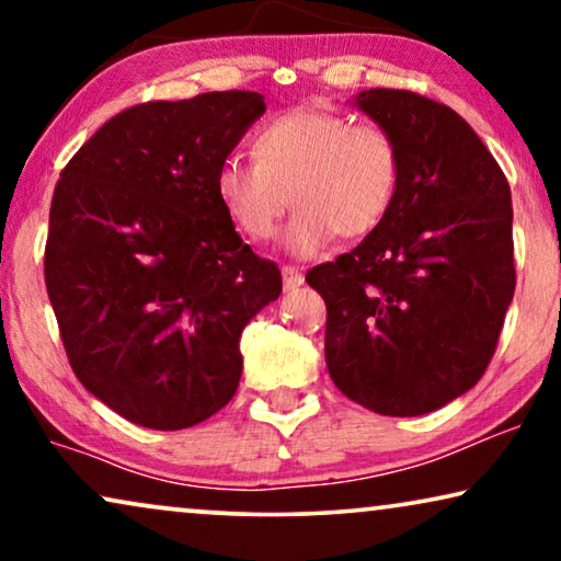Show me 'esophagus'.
<instances>
[{
	"label": "esophagus",
	"mask_w": 561,
	"mask_h": 561,
	"mask_svg": "<svg viewBox=\"0 0 561 561\" xmlns=\"http://www.w3.org/2000/svg\"><path fill=\"white\" fill-rule=\"evenodd\" d=\"M280 275H283V288L286 290H296L304 283V273L294 265H283Z\"/></svg>",
	"instance_id": "34e87169"
}]
</instances>
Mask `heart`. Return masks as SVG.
Here are the masks:
<instances>
[{
    "mask_svg": "<svg viewBox=\"0 0 561 561\" xmlns=\"http://www.w3.org/2000/svg\"><path fill=\"white\" fill-rule=\"evenodd\" d=\"M252 160H221L214 194L232 227L250 242H267L290 204L296 206L283 244L311 257L342 240H363L393 206L401 152L378 125L321 110H294L252 137Z\"/></svg>",
    "mask_w": 561,
    "mask_h": 561,
    "instance_id": "heart-1",
    "label": "heart"
}]
</instances>
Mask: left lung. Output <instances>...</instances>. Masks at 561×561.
I'll use <instances>...</instances> for the list:
<instances>
[{
    "label": "left lung",
    "instance_id": "8db88e82",
    "mask_svg": "<svg viewBox=\"0 0 561 561\" xmlns=\"http://www.w3.org/2000/svg\"><path fill=\"white\" fill-rule=\"evenodd\" d=\"M355 106L393 135L401 179L382 225L311 267L334 386L382 416H421L482 378L516 290L508 181L455 110L403 89Z\"/></svg>",
    "mask_w": 561,
    "mask_h": 561
}]
</instances>
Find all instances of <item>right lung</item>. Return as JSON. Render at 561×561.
<instances>
[{
    "instance_id": "add662e5",
    "label": "right lung",
    "mask_w": 561,
    "mask_h": 561,
    "mask_svg": "<svg viewBox=\"0 0 561 561\" xmlns=\"http://www.w3.org/2000/svg\"><path fill=\"white\" fill-rule=\"evenodd\" d=\"M265 112L257 91L129 106L53 191L45 286L83 388L175 432L232 401L240 336L280 296L278 265L234 232L214 173Z\"/></svg>"
}]
</instances>
